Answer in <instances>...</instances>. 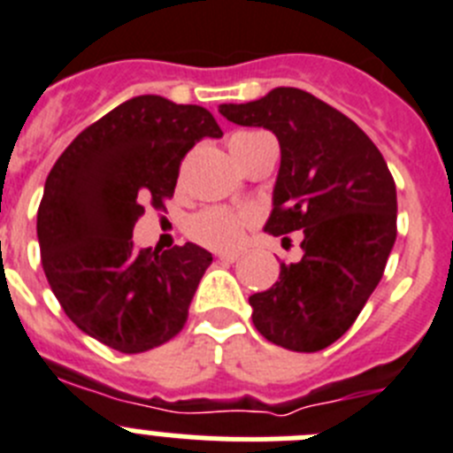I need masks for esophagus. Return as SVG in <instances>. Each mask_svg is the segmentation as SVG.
Segmentation results:
<instances>
[{
	"label": "esophagus",
	"instance_id": "34e87169",
	"mask_svg": "<svg viewBox=\"0 0 453 453\" xmlns=\"http://www.w3.org/2000/svg\"><path fill=\"white\" fill-rule=\"evenodd\" d=\"M219 259H221V262H226V264H234L236 259H239V257H242V252H219Z\"/></svg>",
	"mask_w": 453,
	"mask_h": 453
}]
</instances>
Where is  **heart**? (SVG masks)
<instances>
[{
	"mask_svg": "<svg viewBox=\"0 0 453 453\" xmlns=\"http://www.w3.org/2000/svg\"><path fill=\"white\" fill-rule=\"evenodd\" d=\"M259 133H239L230 140L232 156L236 153V146L242 142L257 137ZM236 160V156H234ZM255 223V214L250 210H232V207H205L198 214L189 219L187 232L194 242L203 243L214 250H232L243 242L248 227Z\"/></svg>",
	"mask_w": 453,
	"mask_h": 453,
	"instance_id": "heart-1",
	"label": "heart"
}]
</instances>
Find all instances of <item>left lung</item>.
<instances>
[{
  "label": "left lung",
  "mask_w": 453,
  "mask_h": 453,
  "mask_svg": "<svg viewBox=\"0 0 453 453\" xmlns=\"http://www.w3.org/2000/svg\"><path fill=\"white\" fill-rule=\"evenodd\" d=\"M219 112L275 133L282 160L264 230H303V259L280 264L277 282L248 297L252 323L280 348L325 349L352 327L393 250L397 191L388 165L349 117L304 89L275 88Z\"/></svg>",
  "instance_id": "8db88e82"
}]
</instances>
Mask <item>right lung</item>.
<instances>
[{
    "label": "right lung",
    "mask_w": 453,
    "mask_h": 453,
    "mask_svg": "<svg viewBox=\"0 0 453 453\" xmlns=\"http://www.w3.org/2000/svg\"><path fill=\"white\" fill-rule=\"evenodd\" d=\"M201 105L142 95L110 110L56 160L38 207L47 282L81 332L124 354L166 343L187 323L211 264L196 243L137 250L133 227L173 196L182 157L221 137Z\"/></svg>",
    "instance_id": "obj_1"
}]
</instances>
